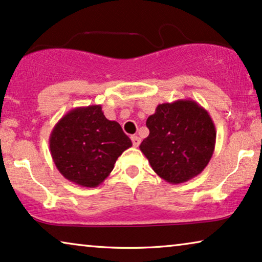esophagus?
Returning a JSON list of instances; mask_svg holds the SVG:
<instances>
[{
	"label": "esophagus",
	"instance_id": "34e87169",
	"mask_svg": "<svg viewBox=\"0 0 262 262\" xmlns=\"http://www.w3.org/2000/svg\"><path fill=\"white\" fill-rule=\"evenodd\" d=\"M130 140H132V142H133V146H134V147H138L140 145V141H141V140H140V138H139L138 135H132L130 136Z\"/></svg>",
	"mask_w": 262,
	"mask_h": 262
}]
</instances>
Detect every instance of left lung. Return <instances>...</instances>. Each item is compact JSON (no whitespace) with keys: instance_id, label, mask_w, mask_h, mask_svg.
<instances>
[{"instance_id":"obj_1","label":"left lung","mask_w":262,"mask_h":262,"mask_svg":"<svg viewBox=\"0 0 262 262\" xmlns=\"http://www.w3.org/2000/svg\"><path fill=\"white\" fill-rule=\"evenodd\" d=\"M149 135L140 145L150 167L169 184L200 174L211 159L216 128L209 113L193 99H177L157 106L147 119Z\"/></svg>"}]
</instances>
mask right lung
<instances>
[{"label": "right lung", "instance_id": "add662e5", "mask_svg": "<svg viewBox=\"0 0 262 262\" xmlns=\"http://www.w3.org/2000/svg\"><path fill=\"white\" fill-rule=\"evenodd\" d=\"M132 141L102 106H78L66 113L51 132L50 150L62 177L77 185L97 187L113 171Z\"/></svg>", "mask_w": 262, "mask_h": 262}]
</instances>
